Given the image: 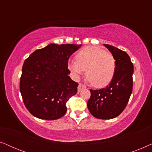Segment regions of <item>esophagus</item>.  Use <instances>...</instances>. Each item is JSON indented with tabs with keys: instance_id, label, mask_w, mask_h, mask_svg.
<instances>
[{
	"instance_id": "esophagus-1",
	"label": "esophagus",
	"mask_w": 152,
	"mask_h": 152,
	"mask_svg": "<svg viewBox=\"0 0 152 152\" xmlns=\"http://www.w3.org/2000/svg\"><path fill=\"white\" fill-rule=\"evenodd\" d=\"M86 88V86H85L84 84H79L78 88H77L78 92H80V91H82V89H84V88Z\"/></svg>"
}]
</instances>
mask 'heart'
Here are the masks:
<instances>
[{
	"mask_svg": "<svg viewBox=\"0 0 152 152\" xmlns=\"http://www.w3.org/2000/svg\"><path fill=\"white\" fill-rule=\"evenodd\" d=\"M75 59L69 61L68 67L76 78L86 69L87 80L97 88L107 86L113 80L116 69L115 59L104 49L86 47L76 54Z\"/></svg>",
	"mask_w": 152,
	"mask_h": 152,
	"instance_id": "b5f03b06",
	"label": "heart"
}]
</instances>
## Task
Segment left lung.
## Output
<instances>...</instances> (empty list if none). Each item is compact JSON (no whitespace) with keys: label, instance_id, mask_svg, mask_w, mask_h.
<instances>
[{"label":"left lung","instance_id":"1","mask_svg":"<svg viewBox=\"0 0 152 152\" xmlns=\"http://www.w3.org/2000/svg\"><path fill=\"white\" fill-rule=\"evenodd\" d=\"M104 45L115 57V72L105 88L91 89L87 107L95 118L109 120L119 115L127 104L133 89L134 65L126 52L108 44Z\"/></svg>","mask_w":152,"mask_h":152}]
</instances>
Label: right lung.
Returning <instances> with one entry per match:
<instances>
[{"instance_id":"add662e5","label":"right lung","mask_w":152,"mask_h":152,"mask_svg":"<svg viewBox=\"0 0 152 152\" xmlns=\"http://www.w3.org/2000/svg\"><path fill=\"white\" fill-rule=\"evenodd\" d=\"M81 46L50 44L25 60L20 91L26 109L34 117L53 120L65 115L66 104L78 86L68 76V59Z\"/></svg>"}]
</instances>
